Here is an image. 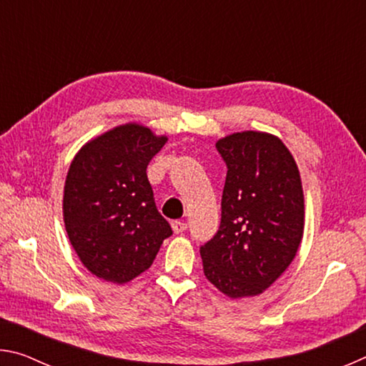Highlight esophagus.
<instances>
[{
    "label": "esophagus",
    "instance_id": "34e87169",
    "mask_svg": "<svg viewBox=\"0 0 366 366\" xmlns=\"http://www.w3.org/2000/svg\"><path fill=\"white\" fill-rule=\"evenodd\" d=\"M172 231H174L176 234H182L185 229H187V222L184 221H172Z\"/></svg>",
    "mask_w": 366,
    "mask_h": 366
}]
</instances>
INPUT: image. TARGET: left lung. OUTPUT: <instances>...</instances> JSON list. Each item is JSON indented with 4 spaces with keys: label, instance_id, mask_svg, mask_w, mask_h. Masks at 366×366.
Returning <instances> with one entry per match:
<instances>
[{
    "label": "left lung",
    "instance_id": "1",
    "mask_svg": "<svg viewBox=\"0 0 366 366\" xmlns=\"http://www.w3.org/2000/svg\"><path fill=\"white\" fill-rule=\"evenodd\" d=\"M227 174L221 224L200 249L203 272L231 299L264 292L289 268L305 226L299 168L282 140L258 131L216 142Z\"/></svg>",
    "mask_w": 366,
    "mask_h": 366
}]
</instances>
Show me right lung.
Segmentation results:
<instances>
[{"instance_id":"obj_1","label":"right lung","mask_w":366,"mask_h":366,"mask_svg":"<svg viewBox=\"0 0 366 366\" xmlns=\"http://www.w3.org/2000/svg\"><path fill=\"white\" fill-rule=\"evenodd\" d=\"M166 142L144 124L127 122L86 142L72 159L63 197L66 232L80 262L100 280H135L172 234L147 177Z\"/></svg>"}]
</instances>
